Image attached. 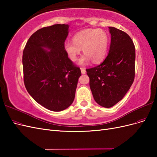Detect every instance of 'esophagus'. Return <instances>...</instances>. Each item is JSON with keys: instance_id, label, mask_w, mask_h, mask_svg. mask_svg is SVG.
Here are the masks:
<instances>
[{"instance_id": "esophagus-1", "label": "esophagus", "mask_w": 157, "mask_h": 157, "mask_svg": "<svg viewBox=\"0 0 157 157\" xmlns=\"http://www.w3.org/2000/svg\"><path fill=\"white\" fill-rule=\"evenodd\" d=\"M80 70H81L82 74H85V73H86V69H85L84 68L81 67V68H80Z\"/></svg>"}]
</instances>
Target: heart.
Returning <instances> with one entry per match:
<instances>
[{"mask_svg":"<svg viewBox=\"0 0 157 157\" xmlns=\"http://www.w3.org/2000/svg\"><path fill=\"white\" fill-rule=\"evenodd\" d=\"M109 42V35L101 29H86L80 31L73 36V42L65 41L64 50L68 58L76 61L83 50L85 54L79 60L80 65H86L90 60L98 63L105 58Z\"/></svg>","mask_w":157,"mask_h":157,"instance_id":"b5f03b06","label":"heart"}]
</instances>
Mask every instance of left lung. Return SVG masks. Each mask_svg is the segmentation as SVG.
Returning <instances> with one entry per match:
<instances>
[{
    "label": "left lung",
    "instance_id": "left-lung-1",
    "mask_svg": "<svg viewBox=\"0 0 157 157\" xmlns=\"http://www.w3.org/2000/svg\"><path fill=\"white\" fill-rule=\"evenodd\" d=\"M111 35L109 54L103 62L86 69L95 101L109 108L120 101L135 77V46L127 33L109 27Z\"/></svg>",
    "mask_w": 157,
    "mask_h": 157
}]
</instances>
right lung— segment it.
<instances>
[{
    "label": "right lung",
    "instance_id": "add662e5",
    "mask_svg": "<svg viewBox=\"0 0 157 157\" xmlns=\"http://www.w3.org/2000/svg\"><path fill=\"white\" fill-rule=\"evenodd\" d=\"M68 29L65 24L41 28L30 36L23 52V81L27 92L52 111H63L72 104L81 75L64 50Z\"/></svg>",
    "mask_w": 157,
    "mask_h": 157
}]
</instances>
